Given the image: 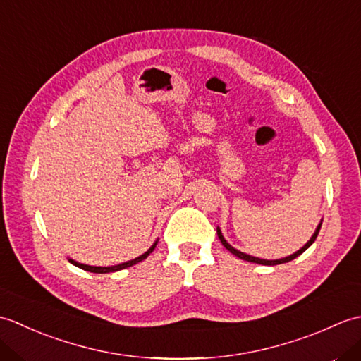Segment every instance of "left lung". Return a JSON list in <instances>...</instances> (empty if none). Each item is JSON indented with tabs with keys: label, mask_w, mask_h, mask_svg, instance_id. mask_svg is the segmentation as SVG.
Returning a JSON list of instances; mask_svg holds the SVG:
<instances>
[{
	"label": "left lung",
	"mask_w": 361,
	"mask_h": 361,
	"mask_svg": "<svg viewBox=\"0 0 361 361\" xmlns=\"http://www.w3.org/2000/svg\"><path fill=\"white\" fill-rule=\"evenodd\" d=\"M319 229H321V224L318 225V228H317V231H315V234L312 235V239L304 245V247L301 248V250H298L295 255H291V256H288V257H283V259H278V260H265V259H259V257H252V256H250V255H245V252H242V251H239V250H235V248H233L231 245H229L226 240H225V237L221 235V231L220 229L217 228V235H219V239H220V242L224 243V247L229 251V252H233L234 256H237L239 259H243V260H248V262H255V264H262V265H278V264H286V262H290V260H293L295 257H298L299 255H302V252L307 250L310 245L317 240V237H318V233H319Z\"/></svg>",
	"instance_id": "left-lung-1"
}]
</instances>
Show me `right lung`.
Here are the masks:
<instances>
[{
  "label": "right lung",
  "instance_id": "1",
  "mask_svg": "<svg viewBox=\"0 0 361 361\" xmlns=\"http://www.w3.org/2000/svg\"><path fill=\"white\" fill-rule=\"evenodd\" d=\"M155 247H157V242L152 245V247L144 252V255H141L140 257H136V259H133V260H128V262H124V264H119V265H113V267H91V265H85V264H79V262H75V260H73V259H70V262L73 264V265H75V267H79V268H82V270H87V271H91V273H111V271H119V270H122V268H127V267H132V265H135V264H137V262H141V260H144L145 257H147L150 252L155 250Z\"/></svg>",
  "mask_w": 361,
  "mask_h": 361
}]
</instances>
